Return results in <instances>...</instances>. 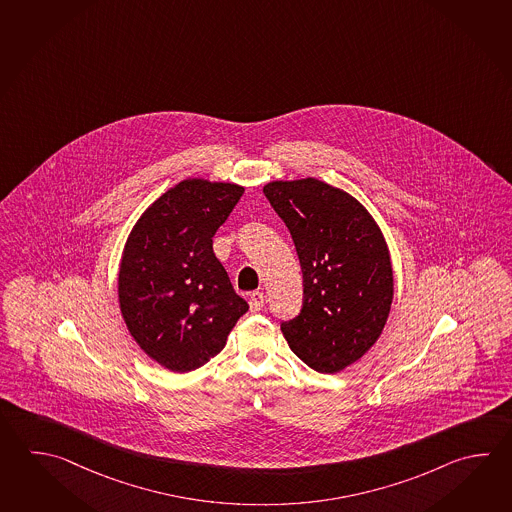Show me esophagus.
<instances>
[{
	"label": "esophagus",
	"instance_id": "obj_1",
	"mask_svg": "<svg viewBox=\"0 0 512 512\" xmlns=\"http://www.w3.org/2000/svg\"><path fill=\"white\" fill-rule=\"evenodd\" d=\"M264 306V293L253 292L250 295V310L251 312H261Z\"/></svg>",
	"mask_w": 512,
	"mask_h": 512
}]
</instances>
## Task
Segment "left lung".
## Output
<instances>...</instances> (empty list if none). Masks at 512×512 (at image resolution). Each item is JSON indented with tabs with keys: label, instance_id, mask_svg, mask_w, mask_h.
<instances>
[{
	"label": "left lung",
	"instance_id": "8db88e82",
	"mask_svg": "<svg viewBox=\"0 0 512 512\" xmlns=\"http://www.w3.org/2000/svg\"><path fill=\"white\" fill-rule=\"evenodd\" d=\"M264 195L290 230L303 270L301 313L281 324L293 354L335 374L359 361L385 328L394 273L368 209L317 178L273 180Z\"/></svg>",
	"mask_w": 512,
	"mask_h": 512
}]
</instances>
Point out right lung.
Here are the masks:
<instances>
[{
  "instance_id": "add662e5",
  "label": "right lung",
  "mask_w": 512,
  "mask_h": 512,
  "mask_svg": "<svg viewBox=\"0 0 512 512\" xmlns=\"http://www.w3.org/2000/svg\"><path fill=\"white\" fill-rule=\"evenodd\" d=\"M244 188L186 178L136 220L127 237L118 303L129 334L171 372L206 365L248 312L213 253V237Z\"/></svg>"
}]
</instances>
